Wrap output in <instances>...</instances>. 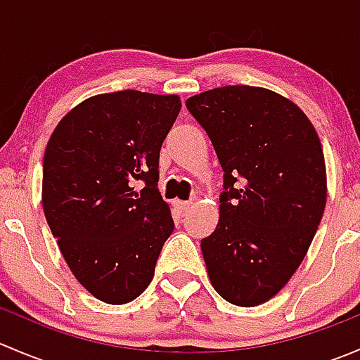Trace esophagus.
Listing matches in <instances>:
<instances>
[{"label":"esophagus","instance_id":"1","mask_svg":"<svg viewBox=\"0 0 360 360\" xmlns=\"http://www.w3.org/2000/svg\"><path fill=\"white\" fill-rule=\"evenodd\" d=\"M174 207L177 209V212L179 214H186L188 209L191 207V202H183V200H176L174 202Z\"/></svg>","mask_w":360,"mask_h":360}]
</instances>
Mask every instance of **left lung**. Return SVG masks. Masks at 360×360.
Here are the masks:
<instances>
[{
    "mask_svg": "<svg viewBox=\"0 0 360 360\" xmlns=\"http://www.w3.org/2000/svg\"><path fill=\"white\" fill-rule=\"evenodd\" d=\"M224 170L219 221L200 248L210 284L237 307L281 292L300 268L328 202L324 151L292 101L228 85L186 101ZM240 176L243 184H233Z\"/></svg>",
    "mask_w": 360,
    "mask_h": 360,
    "instance_id": "1",
    "label": "left lung"
}]
</instances>
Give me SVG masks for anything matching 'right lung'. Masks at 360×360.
<instances>
[{
  "label": "right lung",
  "instance_id": "1",
  "mask_svg": "<svg viewBox=\"0 0 360 360\" xmlns=\"http://www.w3.org/2000/svg\"><path fill=\"white\" fill-rule=\"evenodd\" d=\"M179 110L176 94H99L72 108L46 144V223L76 281L104 303L146 291L174 230L157 184L160 148Z\"/></svg>",
  "mask_w": 360,
  "mask_h": 360
}]
</instances>
